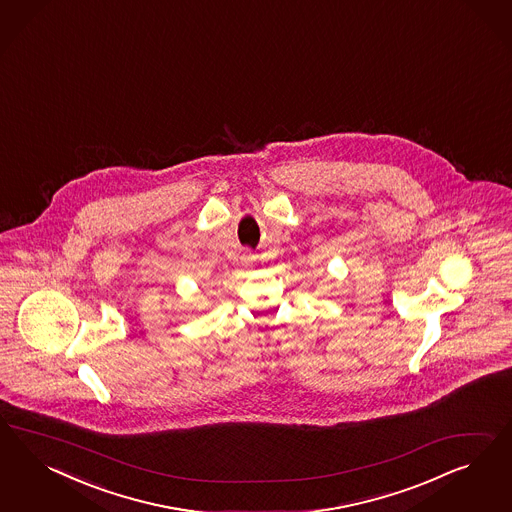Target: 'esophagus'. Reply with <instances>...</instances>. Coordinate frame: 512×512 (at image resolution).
Listing matches in <instances>:
<instances>
[{
	"mask_svg": "<svg viewBox=\"0 0 512 512\" xmlns=\"http://www.w3.org/2000/svg\"><path fill=\"white\" fill-rule=\"evenodd\" d=\"M240 259H242V263H253V261H255V255H251L249 251H246V253H242V257H240Z\"/></svg>",
	"mask_w": 512,
	"mask_h": 512,
	"instance_id": "1",
	"label": "esophagus"
}]
</instances>
